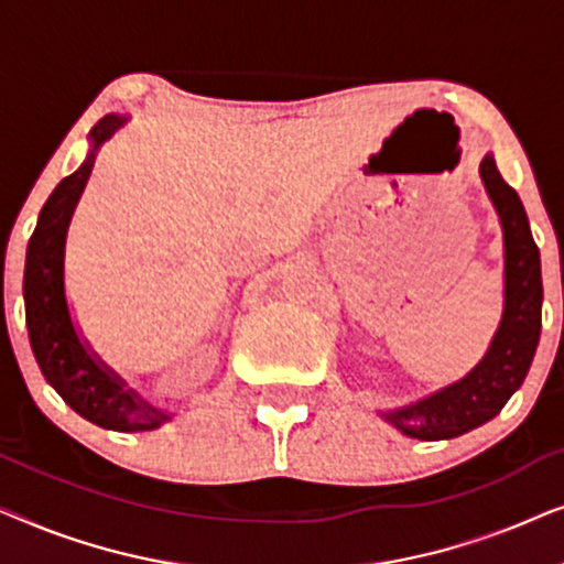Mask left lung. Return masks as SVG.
Here are the masks:
<instances>
[{"label": "left lung", "mask_w": 564, "mask_h": 564, "mask_svg": "<svg viewBox=\"0 0 564 564\" xmlns=\"http://www.w3.org/2000/svg\"><path fill=\"white\" fill-rule=\"evenodd\" d=\"M480 180L503 228V315L485 357L462 380L408 405L377 411L400 434L421 442L462 436L496 419L527 380L542 334V261L527 210L492 153H485Z\"/></svg>", "instance_id": "1"}]
</instances>
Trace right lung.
Masks as SVG:
<instances>
[{
  "label": "right lung",
  "instance_id": "obj_1",
  "mask_svg": "<svg viewBox=\"0 0 564 564\" xmlns=\"http://www.w3.org/2000/svg\"><path fill=\"white\" fill-rule=\"evenodd\" d=\"M130 120L110 112L89 130L87 159L74 174L58 182L45 199L25 253V323L30 346L45 382L72 405L82 419L110 431H153L174 413L138 395L128 382L107 367L87 338L79 334L66 297V238L74 210L87 187L95 159L102 145Z\"/></svg>",
  "mask_w": 564,
  "mask_h": 564
}]
</instances>
